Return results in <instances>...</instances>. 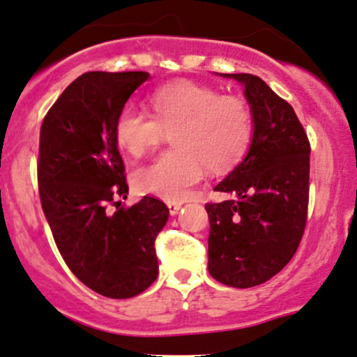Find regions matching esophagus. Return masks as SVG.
I'll list each match as a JSON object with an SVG mask.
<instances>
[{
  "label": "esophagus",
  "instance_id": "esophagus-1",
  "mask_svg": "<svg viewBox=\"0 0 357 357\" xmlns=\"http://www.w3.org/2000/svg\"><path fill=\"white\" fill-rule=\"evenodd\" d=\"M167 208L169 212H171V215H176L178 210L181 208V204H179V202H167Z\"/></svg>",
  "mask_w": 357,
  "mask_h": 357
}]
</instances>
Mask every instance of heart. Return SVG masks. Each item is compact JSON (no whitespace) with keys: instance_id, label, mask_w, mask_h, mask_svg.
Returning a JSON list of instances; mask_svg holds the SVG:
<instances>
[{"instance_id":"heart-1","label":"heart","mask_w":357,"mask_h":357,"mask_svg":"<svg viewBox=\"0 0 357 357\" xmlns=\"http://www.w3.org/2000/svg\"><path fill=\"white\" fill-rule=\"evenodd\" d=\"M152 116L126 104L114 119V138L121 150L142 155L172 131L176 149L162 152L133 172L140 193L178 202L210 171H226L245 157L253 138V114L243 99L222 96L197 82H174L153 90Z\"/></svg>"}]
</instances>
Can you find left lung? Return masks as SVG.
Instances as JSON below:
<instances>
[{
    "instance_id": "left-lung-1",
    "label": "left lung",
    "mask_w": 357,
    "mask_h": 357,
    "mask_svg": "<svg viewBox=\"0 0 357 357\" xmlns=\"http://www.w3.org/2000/svg\"><path fill=\"white\" fill-rule=\"evenodd\" d=\"M245 85L255 131L248 155L215 186L232 198L205 205L208 272L246 289L267 282L294 257L307 220L310 140L287 100L250 73L224 75Z\"/></svg>"
}]
</instances>
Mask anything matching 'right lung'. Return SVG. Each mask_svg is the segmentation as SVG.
I'll use <instances>...</instances> for the list:
<instances>
[{"label":"right lung","instance_id":"right-lung-1","mask_svg":"<svg viewBox=\"0 0 357 357\" xmlns=\"http://www.w3.org/2000/svg\"><path fill=\"white\" fill-rule=\"evenodd\" d=\"M147 71H89L73 80L40 126L37 183L63 260L111 299L138 296L159 273L155 243L169 208L155 197L125 207V164L114 119Z\"/></svg>","mask_w":357,"mask_h":357}]
</instances>
